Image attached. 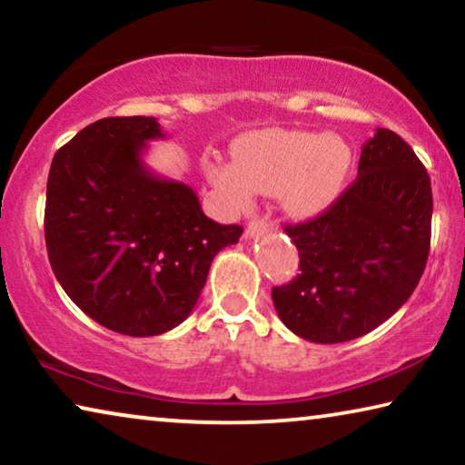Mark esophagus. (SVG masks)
I'll use <instances>...</instances> for the list:
<instances>
[{
	"label": "esophagus",
	"mask_w": 465,
	"mask_h": 465,
	"mask_svg": "<svg viewBox=\"0 0 465 465\" xmlns=\"http://www.w3.org/2000/svg\"><path fill=\"white\" fill-rule=\"evenodd\" d=\"M271 227V221L264 217V219H250L248 221V227H246V235H254L259 232H267Z\"/></svg>",
	"instance_id": "obj_1"
}]
</instances>
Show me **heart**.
Masks as SVG:
<instances>
[{
  "label": "heart",
  "mask_w": 465,
  "mask_h": 465,
  "mask_svg": "<svg viewBox=\"0 0 465 465\" xmlns=\"http://www.w3.org/2000/svg\"><path fill=\"white\" fill-rule=\"evenodd\" d=\"M233 161H206L204 173L227 201L246 209L256 193L277 194L287 215L311 219L341 194L351 149L341 136L267 128L233 143Z\"/></svg>",
  "instance_id": "heart-1"
}]
</instances>
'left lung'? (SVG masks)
<instances>
[{
  "label": "left lung",
  "instance_id": "1",
  "mask_svg": "<svg viewBox=\"0 0 465 465\" xmlns=\"http://www.w3.org/2000/svg\"><path fill=\"white\" fill-rule=\"evenodd\" d=\"M432 190L401 136L377 128L358 178L319 217L285 225L300 275L272 287L283 325L312 343L362 337L408 302L430 250Z\"/></svg>",
  "mask_w": 465,
  "mask_h": 465
}]
</instances>
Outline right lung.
<instances>
[{"label": "right lung", "mask_w": 465, "mask_h": 465, "mask_svg": "<svg viewBox=\"0 0 465 465\" xmlns=\"http://www.w3.org/2000/svg\"><path fill=\"white\" fill-rule=\"evenodd\" d=\"M157 117H103L51 161L45 244L57 282L80 311L130 337L178 327L201 296L211 262L235 244L186 183L144 165Z\"/></svg>", "instance_id": "1"}]
</instances>
